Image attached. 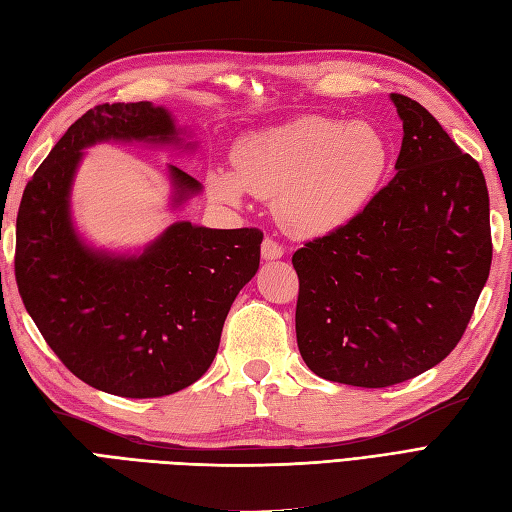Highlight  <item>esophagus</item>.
Returning a JSON list of instances; mask_svg holds the SVG:
<instances>
[{
    "mask_svg": "<svg viewBox=\"0 0 512 512\" xmlns=\"http://www.w3.org/2000/svg\"><path fill=\"white\" fill-rule=\"evenodd\" d=\"M260 254H263L265 260H278L284 256V247L278 241H273V239H269V236H265L263 245H260Z\"/></svg>",
    "mask_w": 512,
    "mask_h": 512,
    "instance_id": "1",
    "label": "esophagus"
}]
</instances>
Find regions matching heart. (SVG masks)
I'll list each match as a JSON object with an SVG mask.
<instances>
[{
    "label": "heart",
    "instance_id": "obj_1",
    "mask_svg": "<svg viewBox=\"0 0 512 512\" xmlns=\"http://www.w3.org/2000/svg\"><path fill=\"white\" fill-rule=\"evenodd\" d=\"M391 165V143L371 121L306 115L241 136L232 169L210 167L208 191L239 204L245 191L273 197L282 226L299 236L352 221L376 195Z\"/></svg>",
    "mask_w": 512,
    "mask_h": 512
}]
</instances>
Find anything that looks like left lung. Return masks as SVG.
<instances>
[{
    "mask_svg": "<svg viewBox=\"0 0 512 512\" xmlns=\"http://www.w3.org/2000/svg\"><path fill=\"white\" fill-rule=\"evenodd\" d=\"M395 178L363 213L293 254L297 347L332 382L382 389L439 365L491 269L482 169L415 99L391 93Z\"/></svg>",
    "mask_w": 512,
    "mask_h": 512,
    "instance_id": "obj_1",
    "label": "left lung"
}]
</instances>
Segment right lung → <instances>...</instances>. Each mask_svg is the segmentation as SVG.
Instances as JSON below:
<instances>
[{
    "mask_svg": "<svg viewBox=\"0 0 512 512\" xmlns=\"http://www.w3.org/2000/svg\"><path fill=\"white\" fill-rule=\"evenodd\" d=\"M165 106L102 104L82 115L36 169L17 215L15 276L23 306L73 376L110 395L162 397L213 365L223 321L256 276L263 232L176 221L141 252L84 241L71 189L84 149L106 141L193 149ZM171 208L202 193L167 165Z\"/></svg>",
    "mask_w": 512,
    "mask_h": 512,
    "instance_id": "add662e5",
    "label": "right lung"
}]
</instances>
